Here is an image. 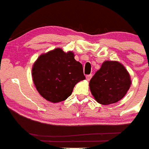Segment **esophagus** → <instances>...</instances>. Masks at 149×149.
<instances>
[{"instance_id":"obj_1","label":"esophagus","mask_w":149,"mask_h":149,"mask_svg":"<svg viewBox=\"0 0 149 149\" xmlns=\"http://www.w3.org/2000/svg\"><path fill=\"white\" fill-rule=\"evenodd\" d=\"M91 77H92V74H88V75L86 76V80H87L88 81H90Z\"/></svg>"}]
</instances>
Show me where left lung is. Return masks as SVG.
<instances>
[{
	"label": "left lung",
	"mask_w": 149,
	"mask_h": 149,
	"mask_svg": "<svg viewBox=\"0 0 149 149\" xmlns=\"http://www.w3.org/2000/svg\"><path fill=\"white\" fill-rule=\"evenodd\" d=\"M131 85L125 67L117 61H104L89 81L91 93L98 103H116L127 94Z\"/></svg>",
	"instance_id": "1"
}]
</instances>
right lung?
Instances as JSON below:
<instances>
[{
    "label": "right lung",
    "mask_w": 149,
    "mask_h": 149,
    "mask_svg": "<svg viewBox=\"0 0 149 149\" xmlns=\"http://www.w3.org/2000/svg\"><path fill=\"white\" fill-rule=\"evenodd\" d=\"M32 77L36 90L45 99L58 103L72 95L74 87L86 79L83 66L72 51L57 48L42 54L33 63Z\"/></svg>",
    "instance_id": "obj_1"
}]
</instances>
